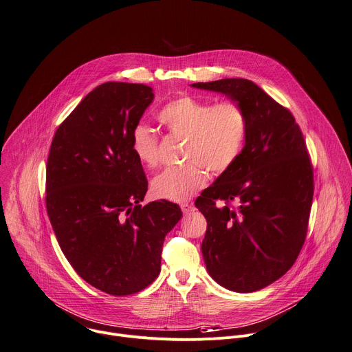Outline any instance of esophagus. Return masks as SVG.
<instances>
[{"mask_svg":"<svg viewBox=\"0 0 352 352\" xmlns=\"http://www.w3.org/2000/svg\"><path fill=\"white\" fill-rule=\"evenodd\" d=\"M181 210H182V212H184V214H189L190 211H193V210H195V207H193V204L182 203V204H181Z\"/></svg>","mask_w":352,"mask_h":352,"instance_id":"esophagus-1","label":"esophagus"}]
</instances>
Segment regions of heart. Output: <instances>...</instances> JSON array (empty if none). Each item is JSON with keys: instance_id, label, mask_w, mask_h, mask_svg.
Returning <instances> with one entry per match:
<instances>
[{"instance_id": "1", "label": "heart", "mask_w": 352, "mask_h": 352, "mask_svg": "<svg viewBox=\"0 0 352 352\" xmlns=\"http://www.w3.org/2000/svg\"><path fill=\"white\" fill-rule=\"evenodd\" d=\"M163 127L173 135L185 138V164L167 168L152 181V192L159 199L185 201L208 181L207 168L223 174L243 155L249 135V116L236 100H211L193 95H179L157 113ZM131 151L141 164L153 168L159 164V138L144 123L131 131Z\"/></svg>"}]
</instances>
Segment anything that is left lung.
Returning <instances> with one entry per match:
<instances>
[{"instance_id": "left-lung-1", "label": "left lung", "mask_w": 352, "mask_h": 352, "mask_svg": "<svg viewBox=\"0 0 352 352\" xmlns=\"http://www.w3.org/2000/svg\"><path fill=\"white\" fill-rule=\"evenodd\" d=\"M239 102L249 116L239 162L201 192L195 206L207 219L201 253L210 276L228 290L252 293L296 263L307 236L314 171L302 133L289 109L245 78L195 82ZM226 204L216 206V200ZM235 201L238 208H230Z\"/></svg>"}]
</instances>
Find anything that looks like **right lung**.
Segmentation results:
<instances>
[{
  "label": "right lung",
  "mask_w": 352,
  "mask_h": 352,
  "mask_svg": "<svg viewBox=\"0 0 352 352\" xmlns=\"http://www.w3.org/2000/svg\"><path fill=\"white\" fill-rule=\"evenodd\" d=\"M153 98L145 84L103 82L50 148L45 204L60 250L87 283L111 296L138 293L159 276L164 238L182 217L167 200L140 204L148 179L131 131Z\"/></svg>",
  "instance_id": "obj_1"
}]
</instances>
